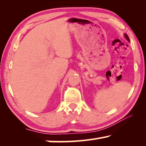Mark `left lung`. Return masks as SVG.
Instances as JSON below:
<instances>
[{"label":"left lung","mask_w":146,"mask_h":146,"mask_svg":"<svg viewBox=\"0 0 146 146\" xmlns=\"http://www.w3.org/2000/svg\"><path fill=\"white\" fill-rule=\"evenodd\" d=\"M123 36H124V37H125V38L127 40V41L128 42H129V37H128V36H127L126 34H124V35H123Z\"/></svg>","instance_id":"1"}]
</instances>
